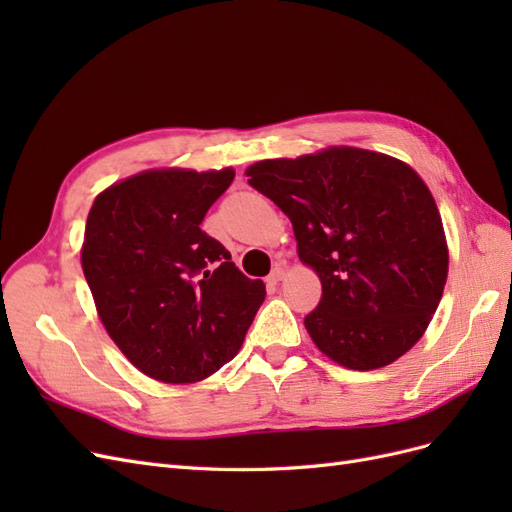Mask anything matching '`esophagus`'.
<instances>
[{"instance_id": "34e87169", "label": "esophagus", "mask_w": 512, "mask_h": 512, "mask_svg": "<svg viewBox=\"0 0 512 512\" xmlns=\"http://www.w3.org/2000/svg\"><path fill=\"white\" fill-rule=\"evenodd\" d=\"M284 275H286V273H284V269H282V267L273 269V271H271V275L267 277V284H269V286H277V284H280V282L284 280Z\"/></svg>"}]
</instances>
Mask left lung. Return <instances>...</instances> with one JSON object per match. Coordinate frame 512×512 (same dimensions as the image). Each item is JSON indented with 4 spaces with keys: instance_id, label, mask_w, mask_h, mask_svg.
I'll return each mask as SVG.
<instances>
[{
    "instance_id": "1",
    "label": "left lung",
    "mask_w": 512,
    "mask_h": 512,
    "mask_svg": "<svg viewBox=\"0 0 512 512\" xmlns=\"http://www.w3.org/2000/svg\"><path fill=\"white\" fill-rule=\"evenodd\" d=\"M252 188L292 222L297 254L320 277L305 329L337 365H391L427 331L448 275L436 200L386 153L327 147L245 168Z\"/></svg>"
}]
</instances>
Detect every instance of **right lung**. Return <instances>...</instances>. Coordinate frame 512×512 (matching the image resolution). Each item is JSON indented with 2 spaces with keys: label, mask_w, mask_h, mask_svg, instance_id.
<instances>
[{
  "label": "right lung",
  "mask_w": 512,
  "mask_h": 512,
  "mask_svg": "<svg viewBox=\"0 0 512 512\" xmlns=\"http://www.w3.org/2000/svg\"><path fill=\"white\" fill-rule=\"evenodd\" d=\"M232 179L230 166L151 168L108 185L89 209L81 265L96 312L158 382H200L235 359L265 301V284L200 230Z\"/></svg>",
  "instance_id": "1"
}]
</instances>
